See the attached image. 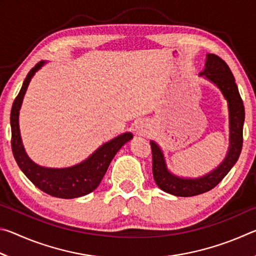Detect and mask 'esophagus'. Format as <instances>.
Segmentation results:
<instances>
[{
  "mask_svg": "<svg viewBox=\"0 0 256 256\" xmlns=\"http://www.w3.org/2000/svg\"><path fill=\"white\" fill-rule=\"evenodd\" d=\"M148 128H146V124H144V122H140L138 123V125L136 126V133L138 136H146V133L148 132L146 131Z\"/></svg>",
  "mask_w": 256,
  "mask_h": 256,
  "instance_id": "1",
  "label": "esophagus"
}]
</instances>
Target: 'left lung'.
Returning a JSON list of instances; mask_svg holds the SVG:
<instances>
[{
  "label": "left lung",
  "instance_id": "1",
  "mask_svg": "<svg viewBox=\"0 0 256 256\" xmlns=\"http://www.w3.org/2000/svg\"><path fill=\"white\" fill-rule=\"evenodd\" d=\"M200 76H204L208 80L218 86L228 102L229 148L226 158L214 170L198 178H183V177L172 175L167 170L162 149L156 142L151 141L152 174L156 184L164 192L176 196H194L214 188L236 164L242 146L245 110L230 68L219 56L206 54V68L203 72L200 73Z\"/></svg>",
  "mask_w": 256,
  "mask_h": 256
}]
</instances>
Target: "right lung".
<instances>
[{
  "mask_svg": "<svg viewBox=\"0 0 256 256\" xmlns=\"http://www.w3.org/2000/svg\"><path fill=\"white\" fill-rule=\"evenodd\" d=\"M45 63L44 60H40L29 71L12 105L10 115L12 152L20 170L42 192L60 198H80L92 193L98 188L112 158L126 142L131 140L133 134L130 132L123 133L110 142H106L89 158L76 166L68 168H46L34 164L26 154L21 141L19 112L30 80Z\"/></svg>",
  "mask_w": 256,
  "mask_h": 256,
  "instance_id": "obj_1",
  "label": "right lung"
}]
</instances>
